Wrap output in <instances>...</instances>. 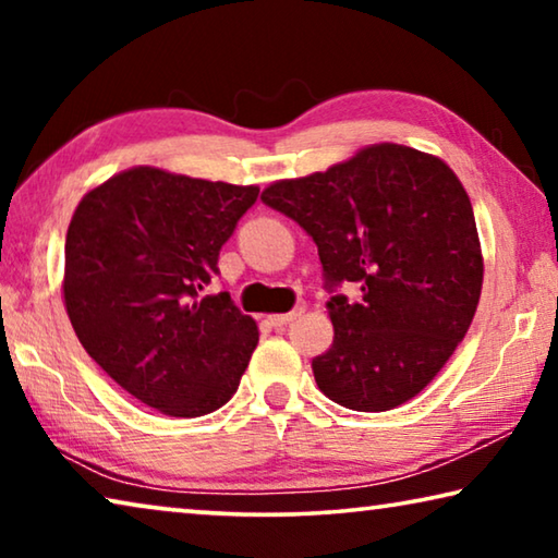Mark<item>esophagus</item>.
I'll list each match as a JSON object with an SVG mask.
<instances>
[{"label": "esophagus", "mask_w": 558, "mask_h": 558, "mask_svg": "<svg viewBox=\"0 0 558 558\" xmlns=\"http://www.w3.org/2000/svg\"><path fill=\"white\" fill-rule=\"evenodd\" d=\"M305 313V310L302 307H295V310H290V313H286V315H270L268 317V323L276 327V329H282V327H288L290 323H295V319Z\"/></svg>", "instance_id": "34e87169"}]
</instances>
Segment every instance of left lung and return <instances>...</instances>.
Returning a JSON list of instances; mask_svg holds the SVG:
<instances>
[{
	"instance_id": "8db88e82",
	"label": "left lung",
	"mask_w": 558,
	"mask_h": 558,
	"mask_svg": "<svg viewBox=\"0 0 558 558\" xmlns=\"http://www.w3.org/2000/svg\"><path fill=\"white\" fill-rule=\"evenodd\" d=\"M260 199L315 241L335 325L313 359L327 399L379 413L411 401L462 342L483 290L475 214L442 159L372 145L342 165L270 184ZM363 290L359 303L337 293Z\"/></svg>"
}]
</instances>
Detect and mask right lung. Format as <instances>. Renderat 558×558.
I'll list each match as a JSON object with an SVG mask.
<instances>
[{"mask_svg":"<svg viewBox=\"0 0 558 558\" xmlns=\"http://www.w3.org/2000/svg\"><path fill=\"white\" fill-rule=\"evenodd\" d=\"M258 186L132 167L83 196L65 233L63 300L112 381L174 418L231 399L258 327L229 292L199 298Z\"/></svg>","mask_w":558,"mask_h":558,"instance_id":"right-lung-1","label":"right lung"}]
</instances>
